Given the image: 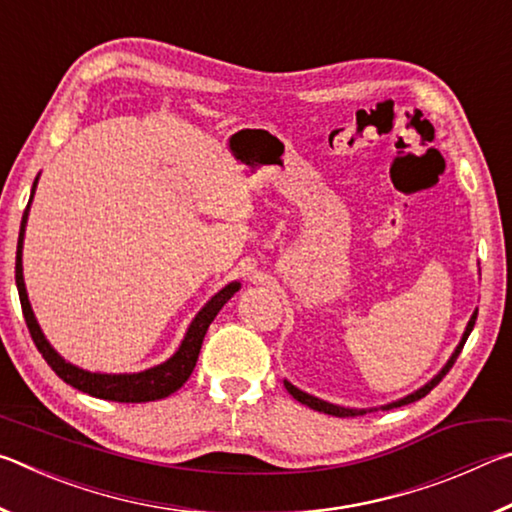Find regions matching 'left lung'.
I'll list each match as a JSON object with an SVG mask.
<instances>
[{
  "label": "left lung",
  "mask_w": 512,
  "mask_h": 512,
  "mask_svg": "<svg viewBox=\"0 0 512 512\" xmlns=\"http://www.w3.org/2000/svg\"><path fill=\"white\" fill-rule=\"evenodd\" d=\"M476 314H479V309H474V314L470 316V320H467V327H465V332H463V336H461V341H458L456 350L452 352V357L447 359V363H445L443 368H440V372H438L436 377H433L431 381H427V384H424L422 388H418V391H415V393H411V395L402 397V400H395V402H391V404H384V406H379V409H381V411H388V409H397V406L411 404V402H415V400H422V397L427 395L433 386H438V384H440V379H443V377L447 375L449 368H452V366H454V361L458 359V354H461L463 345H465V341H467V336H470V332H472V329H474V323H476ZM284 386H287V391H289L293 397H296V400H298L300 404H305V406H309V409L320 411V413L336 415V418H354V415H363V413L377 411V409H350V406H341V404L325 402V400H320V397H314V395H309V393H305V391H300V388L293 386L291 381H287V379H284Z\"/></svg>",
  "instance_id": "1"
}]
</instances>
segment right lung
<instances>
[{
    "mask_svg": "<svg viewBox=\"0 0 512 512\" xmlns=\"http://www.w3.org/2000/svg\"><path fill=\"white\" fill-rule=\"evenodd\" d=\"M38 178H40V173H38ZM38 178L33 180L29 205L22 214L20 237H17V253H15V284H17V293H20L22 314H24V320H27V327L31 332L33 343H36V348L40 350L42 357H45L51 370H54L56 375L65 381V384L79 388V391L88 393L92 397H99V400L153 402V400H162V397H169L171 393H176L178 388L189 379V375H192V370L198 361V352H201V345H203V339L207 334V327H210V323L216 318V314H219L225 302H228L241 289V282L225 284L219 293H214V296L205 302V307L198 311L192 323H189L183 341H180V345H178V350L173 352L164 363H158V366L146 368L142 372H119V375H112V372L110 375L108 372H90V370L74 366V363H69L65 357H60V354L54 350V345L47 341V336L42 334L36 314H33V309H31L27 284H24V273H22L24 232H27L29 210H31L33 194H36V187H38Z\"/></svg>",
    "mask_w": 512,
    "mask_h": 512,
    "instance_id": "add662e5",
    "label": "right lung"
}]
</instances>
